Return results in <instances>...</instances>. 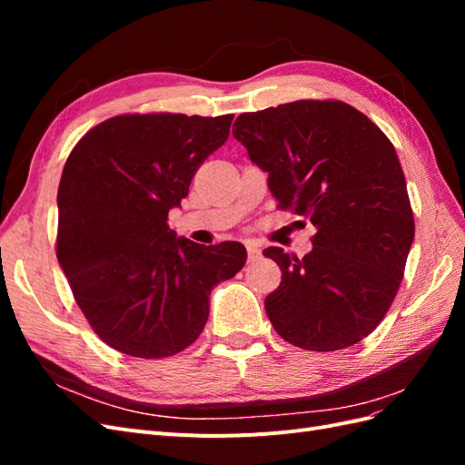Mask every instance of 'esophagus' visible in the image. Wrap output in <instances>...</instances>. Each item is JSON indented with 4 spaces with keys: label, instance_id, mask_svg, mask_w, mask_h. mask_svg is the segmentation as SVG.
Here are the masks:
<instances>
[{
    "label": "esophagus",
    "instance_id": "esophagus-1",
    "mask_svg": "<svg viewBox=\"0 0 465 465\" xmlns=\"http://www.w3.org/2000/svg\"><path fill=\"white\" fill-rule=\"evenodd\" d=\"M246 250H248V262H256L262 256V248L258 242H246Z\"/></svg>",
    "mask_w": 465,
    "mask_h": 465
}]
</instances>
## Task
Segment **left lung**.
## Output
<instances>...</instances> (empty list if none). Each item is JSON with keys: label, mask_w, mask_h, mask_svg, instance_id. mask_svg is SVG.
<instances>
[{"label": "left lung", "mask_w": 465, "mask_h": 465, "mask_svg": "<svg viewBox=\"0 0 465 465\" xmlns=\"http://www.w3.org/2000/svg\"><path fill=\"white\" fill-rule=\"evenodd\" d=\"M232 135L267 173L279 207L311 219L299 260L263 250L281 270L265 312L285 341L337 351L367 337L391 306L415 223L396 149L374 122L340 101H294L246 112Z\"/></svg>", "instance_id": "1"}]
</instances>
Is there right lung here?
Wrapping results in <instances>:
<instances>
[{
    "label": "right lung",
    "mask_w": 465,
    "mask_h": 465,
    "mask_svg": "<svg viewBox=\"0 0 465 465\" xmlns=\"http://www.w3.org/2000/svg\"><path fill=\"white\" fill-rule=\"evenodd\" d=\"M232 114H124L81 137L58 188V262L75 302L120 353L163 359L198 340L209 297L246 263L241 242L176 236L200 164L229 137Z\"/></svg>",
    "instance_id": "obj_1"
}]
</instances>
